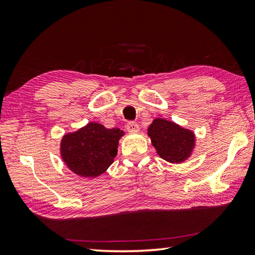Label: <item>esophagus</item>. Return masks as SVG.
<instances>
[{
	"instance_id": "obj_1",
	"label": "esophagus",
	"mask_w": 255,
	"mask_h": 255,
	"mask_svg": "<svg viewBox=\"0 0 255 255\" xmlns=\"http://www.w3.org/2000/svg\"><path fill=\"white\" fill-rule=\"evenodd\" d=\"M126 128H127V130L130 131V132H138L139 131L138 124L134 123V122H128L127 125H126Z\"/></svg>"
}]
</instances>
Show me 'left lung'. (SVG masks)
I'll return each instance as SVG.
<instances>
[{
	"mask_svg": "<svg viewBox=\"0 0 255 255\" xmlns=\"http://www.w3.org/2000/svg\"><path fill=\"white\" fill-rule=\"evenodd\" d=\"M148 136L160 158L170 163H182L192 155L196 137L186 129L164 118H154L148 127Z\"/></svg>",
	"mask_w": 255,
	"mask_h": 255,
	"instance_id": "8db88e82",
	"label": "left lung"
}]
</instances>
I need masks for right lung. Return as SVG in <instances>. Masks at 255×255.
<instances>
[{
  "label": "right lung",
  "mask_w": 255,
  "mask_h": 255,
  "mask_svg": "<svg viewBox=\"0 0 255 255\" xmlns=\"http://www.w3.org/2000/svg\"><path fill=\"white\" fill-rule=\"evenodd\" d=\"M124 134L118 128L108 129L99 123H89L77 131L62 137L61 158L77 175L97 177L106 172L114 162L119 139Z\"/></svg>",
  "instance_id": "obj_1"
}]
</instances>
